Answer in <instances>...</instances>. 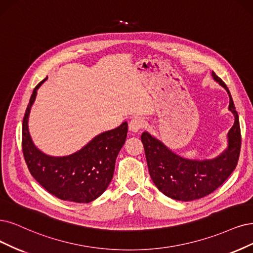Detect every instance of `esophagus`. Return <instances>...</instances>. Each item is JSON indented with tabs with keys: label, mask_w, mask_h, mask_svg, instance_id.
I'll use <instances>...</instances> for the list:
<instances>
[{
	"label": "esophagus",
	"mask_w": 253,
	"mask_h": 253,
	"mask_svg": "<svg viewBox=\"0 0 253 253\" xmlns=\"http://www.w3.org/2000/svg\"><path fill=\"white\" fill-rule=\"evenodd\" d=\"M145 126V122L142 120V119H138V118H135L133 120L130 121L129 123V130L133 133H136L138 132L139 130H141L142 128H144Z\"/></svg>",
	"instance_id": "obj_1"
}]
</instances>
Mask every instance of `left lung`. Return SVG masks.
Returning <instances> with one entry per match:
<instances>
[{"label": "left lung", "mask_w": 253, "mask_h": 253, "mask_svg": "<svg viewBox=\"0 0 253 253\" xmlns=\"http://www.w3.org/2000/svg\"><path fill=\"white\" fill-rule=\"evenodd\" d=\"M213 79L226 89L229 110L235 116V124L227 134L228 146L212 160H186L172 152L150 133L142 134L149 173L156 188L168 197L179 201H192L210 195L225 181L236 169L241 150L239 115L226 84L214 72Z\"/></svg>", "instance_id": "1"}]
</instances>
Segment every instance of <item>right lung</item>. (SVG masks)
<instances>
[{
	"label": "right lung",
	"mask_w": 253,
	"mask_h": 253,
	"mask_svg": "<svg viewBox=\"0 0 253 253\" xmlns=\"http://www.w3.org/2000/svg\"><path fill=\"white\" fill-rule=\"evenodd\" d=\"M37 84L27 106L22 129V147L31 175L44 190L61 200L88 203L105 192L114 176L117 156L126 141L128 124L102 132L79 151L68 156H50L37 149L28 129Z\"/></svg>",
	"instance_id": "1"
}]
</instances>
